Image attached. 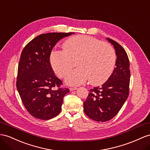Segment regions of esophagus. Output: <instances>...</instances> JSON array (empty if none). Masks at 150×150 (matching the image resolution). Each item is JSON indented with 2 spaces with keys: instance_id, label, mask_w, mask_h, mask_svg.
Here are the masks:
<instances>
[{
  "instance_id": "1",
  "label": "esophagus",
  "mask_w": 150,
  "mask_h": 150,
  "mask_svg": "<svg viewBox=\"0 0 150 150\" xmlns=\"http://www.w3.org/2000/svg\"><path fill=\"white\" fill-rule=\"evenodd\" d=\"M76 89H77V88H76V87H70V91H73L76 90Z\"/></svg>"
}]
</instances>
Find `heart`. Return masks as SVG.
Masks as SVG:
<instances>
[{
  "label": "heart",
  "instance_id": "1",
  "mask_svg": "<svg viewBox=\"0 0 150 150\" xmlns=\"http://www.w3.org/2000/svg\"><path fill=\"white\" fill-rule=\"evenodd\" d=\"M64 51L52 52L50 63L55 74L70 86H78L89 79L94 86L101 85L108 79L116 62L112 46L97 38L79 35L69 38L63 44Z\"/></svg>",
  "mask_w": 150,
  "mask_h": 150
}]
</instances>
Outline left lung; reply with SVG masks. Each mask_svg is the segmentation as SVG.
<instances>
[{
  "label": "left lung",
  "instance_id": "8db88e82",
  "mask_svg": "<svg viewBox=\"0 0 150 150\" xmlns=\"http://www.w3.org/2000/svg\"><path fill=\"white\" fill-rule=\"evenodd\" d=\"M106 39L115 49L116 67L105 83L90 89L83 102V110L87 116L101 122L111 120L120 110L129 96L130 77L129 60L124 49L115 40Z\"/></svg>",
  "mask_w": 150,
  "mask_h": 150
}]
</instances>
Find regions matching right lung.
<instances>
[{"label":"right lung","mask_w":150,"mask_h":150,"mask_svg":"<svg viewBox=\"0 0 150 150\" xmlns=\"http://www.w3.org/2000/svg\"><path fill=\"white\" fill-rule=\"evenodd\" d=\"M74 33H48L37 36L24 47L18 65L17 89L28 113L36 118L49 120L61 110L63 98L70 92L60 87L50 63L52 48L59 40ZM58 89L56 90L55 87Z\"/></svg>","instance_id":"add662e5"}]
</instances>
